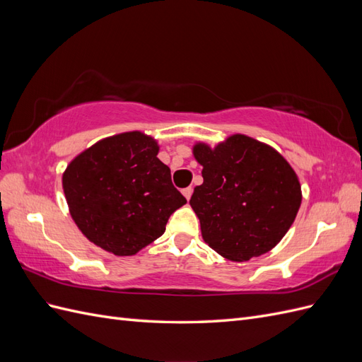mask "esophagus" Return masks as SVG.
I'll list each match as a JSON object with an SVG mask.
<instances>
[{
    "label": "esophagus",
    "instance_id": "1",
    "mask_svg": "<svg viewBox=\"0 0 362 362\" xmlns=\"http://www.w3.org/2000/svg\"><path fill=\"white\" fill-rule=\"evenodd\" d=\"M192 193H193V189H192V187H187V189L182 190V194L185 196V199H187V201L192 198Z\"/></svg>",
    "mask_w": 362,
    "mask_h": 362
}]
</instances>
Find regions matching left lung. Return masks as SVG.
<instances>
[{
	"instance_id": "obj_1",
	"label": "left lung",
	"mask_w": 362,
	"mask_h": 362,
	"mask_svg": "<svg viewBox=\"0 0 362 362\" xmlns=\"http://www.w3.org/2000/svg\"><path fill=\"white\" fill-rule=\"evenodd\" d=\"M193 156L204 182L190 205L204 242L231 261H249L275 247L302 202L298 175L276 149L245 134L196 144Z\"/></svg>"
}]
</instances>
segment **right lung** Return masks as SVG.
<instances>
[{
	"instance_id": "add662e5",
	"label": "right lung",
	"mask_w": 362,
	"mask_h": 362,
	"mask_svg": "<svg viewBox=\"0 0 362 362\" xmlns=\"http://www.w3.org/2000/svg\"><path fill=\"white\" fill-rule=\"evenodd\" d=\"M158 144L140 131L96 141L63 172V192L75 225L90 242L117 257L136 255L166 231L185 202Z\"/></svg>"
}]
</instances>
